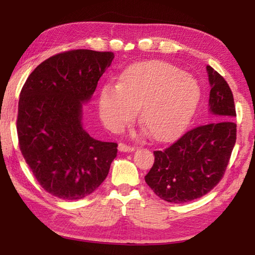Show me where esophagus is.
Returning a JSON list of instances; mask_svg holds the SVG:
<instances>
[{
	"instance_id": "obj_1",
	"label": "esophagus",
	"mask_w": 255,
	"mask_h": 255,
	"mask_svg": "<svg viewBox=\"0 0 255 255\" xmlns=\"http://www.w3.org/2000/svg\"><path fill=\"white\" fill-rule=\"evenodd\" d=\"M118 149L120 150V152H127V153H129V152H132V150L135 149V148H133L132 146H129L127 144L120 143L119 146H118Z\"/></svg>"
}]
</instances>
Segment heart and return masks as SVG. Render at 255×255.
I'll return each mask as SVG.
<instances>
[{"label": "heart", "instance_id": "1", "mask_svg": "<svg viewBox=\"0 0 255 255\" xmlns=\"http://www.w3.org/2000/svg\"><path fill=\"white\" fill-rule=\"evenodd\" d=\"M199 98L192 76L169 63L150 60L127 68L118 84H107L99 96V115L112 131L135 118L154 139L166 140L184 126Z\"/></svg>", "mask_w": 255, "mask_h": 255}]
</instances>
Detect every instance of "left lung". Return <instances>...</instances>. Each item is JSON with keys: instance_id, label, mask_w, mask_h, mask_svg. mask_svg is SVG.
Here are the masks:
<instances>
[{"instance_id": "obj_1", "label": "left lung", "mask_w": 255, "mask_h": 255, "mask_svg": "<svg viewBox=\"0 0 255 255\" xmlns=\"http://www.w3.org/2000/svg\"><path fill=\"white\" fill-rule=\"evenodd\" d=\"M210 123L190 129L169 147L154 152L146 183L161 199L184 204L198 199L222 180L236 141L234 98L225 79L207 66Z\"/></svg>"}]
</instances>
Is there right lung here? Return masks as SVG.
<instances>
[{
    "instance_id": "add662e5",
    "label": "right lung",
    "mask_w": 255,
    "mask_h": 255,
    "mask_svg": "<svg viewBox=\"0 0 255 255\" xmlns=\"http://www.w3.org/2000/svg\"><path fill=\"white\" fill-rule=\"evenodd\" d=\"M114 58L111 51H64L39 64L21 90L20 150L41 187L60 199L91 195L117 156V143L94 139L82 126V103Z\"/></svg>"
}]
</instances>
